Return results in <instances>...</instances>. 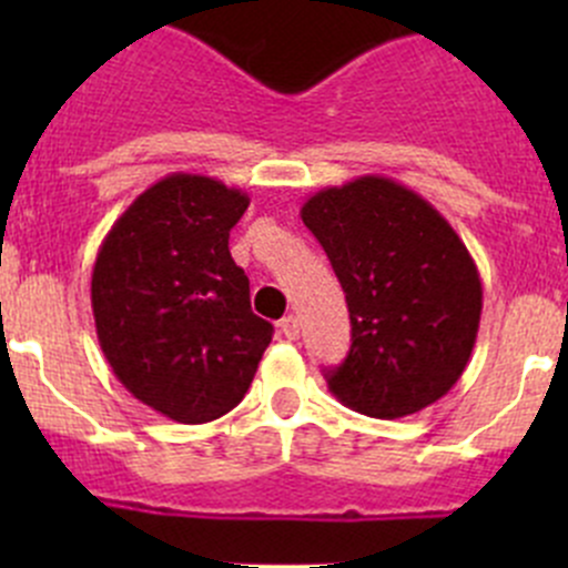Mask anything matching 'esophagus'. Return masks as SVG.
Segmentation results:
<instances>
[{"label":"esophagus","mask_w":568,"mask_h":568,"mask_svg":"<svg viewBox=\"0 0 568 568\" xmlns=\"http://www.w3.org/2000/svg\"><path fill=\"white\" fill-rule=\"evenodd\" d=\"M280 332H283L288 341H296L302 332V324H300V316H285L283 321H280Z\"/></svg>","instance_id":"esophagus-1"}]
</instances>
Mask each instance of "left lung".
<instances>
[{"label": "left lung", "mask_w": 568, "mask_h": 568, "mask_svg": "<svg viewBox=\"0 0 568 568\" xmlns=\"http://www.w3.org/2000/svg\"><path fill=\"white\" fill-rule=\"evenodd\" d=\"M346 294L352 348L326 374L368 417L415 415L459 382L484 288L459 233L428 200L382 175L326 186L302 205Z\"/></svg>", "instance_id": "1"}]
</instances>
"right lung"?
Masks as SVG:
<instances>
[{
	"label": "right lung",
	"instance_id": "right-lung-1",
	"mask_svg": "<svg viewBox=\"0 0 568 568\" xmlns=\"http://www.w3.org/2000/svg\"><path fill=\"white\" fill-rule=\"evenodd\" d=\"M250 197L209 175L173 173L120 214L93 266L95 332L114 376L178 423L227 415L274 326L250 307L227 239Z\"/></svg>",
	"mask_w": 568,
	"mask_h": 568
}]
</instances>
